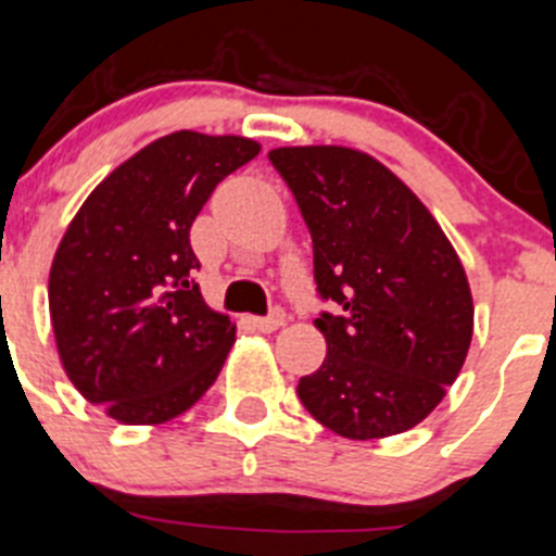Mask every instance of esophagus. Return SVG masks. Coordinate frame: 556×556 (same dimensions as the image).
<instances>
[{
    "instance_id": "34e87169",
    "label": "esophagus",
    "mask_w": 556,
    "mask_h": 556,
    "mask_svg": "<svg viewBox=\"0 0 556 556\" xmlns=\"http://www.w3.org/2000/svg\"><path fill=\"white\" fill-rule=\"evenodd\" d=\"M285 324V313L279 307H274L271 313L263 315V318H252V326L257 331H277Z\"/></svg>"
}]
</instances>
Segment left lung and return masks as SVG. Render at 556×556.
I'll use <instances>...</instances> for the list:
<instances>
[{
	"mask_svg": "<svg viewBox=\"0 0 556 556\" xmlns=\"http://www.w3.org/2000/svg\"><path fill=\"white\" fill-rule=\"evenodd\" d=\"M313 236L318 293L334 302L315 326L326 359L299 401L337 435L403 433L458 378L475 329L469 279L419 197L381 161L340 144L268 153Z\"/></svg>",
	"mask_w": 556,
	"mask_h": 556,
	"instance_id": "left-lung-1",
	"label": "left lung"
}]
</instances>
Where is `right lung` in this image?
Wrapping results in <instances>:
<instances>
[{"label":"right lung","instance_id":"right-lung-1","mask_svg":"<svg viewBox=\"0 0 556 556\" xmlns=\"http://www.w3.org/2000/svg\"><path fill=\"white\" fill-rule=\"evenodd\" d=\"M261 153L247 137L175 131L123 161L67 225L49 274L56 351L81 397L161 425L216 381L236 324L205 304L189 230L216 184Z\"/></svg>","mask_w":556,"mask_h":556}]
</instances>
